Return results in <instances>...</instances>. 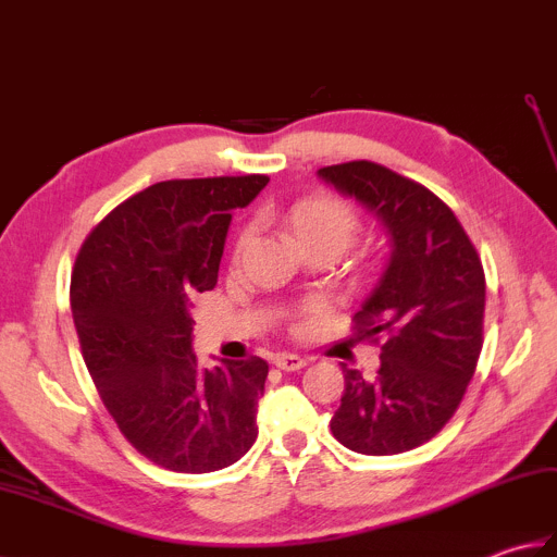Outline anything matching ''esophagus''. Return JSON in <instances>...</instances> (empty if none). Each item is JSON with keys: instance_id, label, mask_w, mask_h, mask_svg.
<instances>
[{"instance_id": "obj_1", "label": "esophagus", "mask_w": 557, "mask_h": 557, "mask_svg": "<svg viewBox=\"0 0 557 557\" xmlns=\"http://www.w3.org/2000/svg\"><path fill=\"white\" fill-rule=\"evenodd\" d=\"M272 363H275L282 371H299L306 366V359L299 357V354H277V357L272 359Z\"/></svg>"}]
</instances>
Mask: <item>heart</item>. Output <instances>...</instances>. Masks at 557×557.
I'll return each mask as SVG.
<instances>
[{"instance_id":"heart-1","label":"heart","mask_w":557,"mask_h":557,"mask_svg":"<svg viewBox=\"0 0 557 557\" xmlns=\"http://www.w3.org/2000/svg\"><path fill=\"white\" fill-rule=\"evenodd\" d=\"M287 224L297 236L301 248L306 246H327L339 253L354 232H357V215L351 208L333 196H313L294 203L287 212ZM248 242V234L239 239V248Z\"/></svg>"}]
</instances>
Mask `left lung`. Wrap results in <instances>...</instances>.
Masks as SVG:
<instances>
[{
	"label": "left lung",
	"instance_id": "obj_1",
	"mask_svg": "<svg viewBox=\"0 0 557 557\" xmlns=\"http://www.w3.org/2000/svg\"><path fill=\"white\" fill-rule=\"evenodd\" d=\"M381 224L389 256L354 313L359 339H383L373 381L345 373L330 429L361 455H399L443 429L474 375L486 277L455 212L429 188L369 160L318 170Z\"/></svg>",
	"mask_w": 557,
	"mask_h": 557
}]
</instances>
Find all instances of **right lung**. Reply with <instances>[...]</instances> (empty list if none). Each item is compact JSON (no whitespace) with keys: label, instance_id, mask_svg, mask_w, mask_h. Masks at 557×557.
Masks as SVG:
<instances>
[{"label":"right lung","instance_id":"obj_1","mask_svg":"<svg viewBox=\"0 0 557 557\" xmlns=\"http://www.w3.org/2000/svg\"><path fill=\"white\" fill-rule=\"evenodd\" d=\"M265 174L172 180L116 206L83 242L71 313L92 383L140 455L182 474L234 465L256 443L268 363L200 369L194 299L218 282L236 208Z\"/></svg>","mask_w":557,"mask_h":557}]
</instances>
